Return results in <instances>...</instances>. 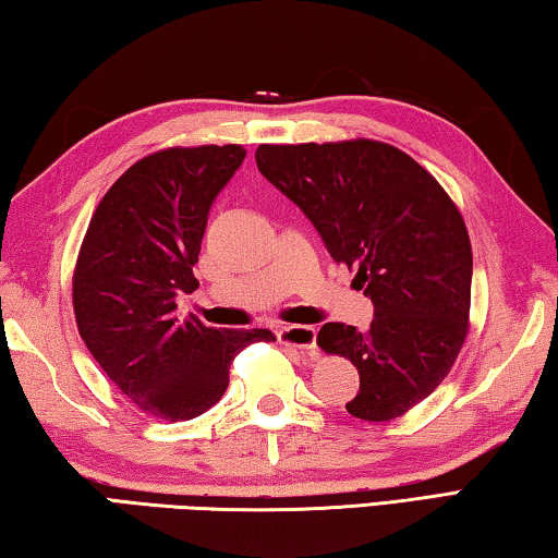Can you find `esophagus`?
<instances>
[{"instance_id":"obj_1","label":"esophagus","mask_w":558,"mask_h":558,"mask_svg":"<svg viewBox=\"0 0 558 558\" xmlns=\"http://www.w3.org/2000/svg\"><path fill=\"white\" fill-rule=\"evenodd\" d=\"M280 344L295 347L302 354L315 356L317 354V329L310 325H288L278 332Z\"/></svg>"}]
</instances>
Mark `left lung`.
Instances as JSON below:
<instances>
[{"label": "left lung", "mask_w": 558, "mask_h": 558, "mask_svg": "<svg viewBox=\"0 0 558 558\" xmlns=\"http://www.w3.org/2000/svg\"><path fill=\"white\" fill-rule=\"evenodd\" d=\"M256 165L374 302L366 332L327 323L317 335L359 369L347 411L399 418L436 391L468 335L472 248L458 206L415 159L374 140L260 145Z\"/></svg>", "instance_id": "obj_1"}]
</instances>
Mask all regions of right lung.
Returning a JSON list of instances; mask_svg holds the SVG:
<instances>
[{
    "label": "right lung",
    "mask_w": 558,
    "mask_h": 558,
    "mask_svg": "<svg viewBox=\"0 0 558 558\" xmlns=\"http://www.w3.org/2000/svg\"><path fill=\"white\" fill-rule=\"evenodd\" d=\"M241 145L169 147L102 196L73 272V310L108 379L155 418L189 421L221 399L233 356L270 329H216L177 315L194 292L209 211L243 165Z\"/></svg>",
    "instance_id": "add662e5"
}]
</instances>
